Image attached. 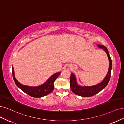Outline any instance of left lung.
Masks as SVG:
<instances>
[{
    "label": "left lung",
    "instance_id": "obj_1",
    "mask_svg": "<svg viewBox=\"0 0 124 124\" xmlns=\"http://www.w3.org/2000/svg\"><path fill=\"white\" fill-rule=\"evenodd\" d=\"M98 46L99 48H103L106 51L108 56V59H109L110 66L109 68H108V74L102 82H101V83L92 86H80L77 83L74 74L71 73L70 77V87L74 94L85 97L93 96L97 94V93H98L101 91H102L104 88L106 87L108 82H109L111 78V69L112 67V59L107 48L106 46L100 44H98Z\"/></svg>",
    "mask_w": 124,
    "mask_h": 124
}]
</instances>
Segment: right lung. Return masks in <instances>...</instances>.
<instances>
[{"instance_id":"obj_1","label":"right lung","mask_w":124,"mask_h":124,"mask_svg":"<svg viewBox=\"0 0 124 124\" xmlns=\"http://www.w3.org/2000/svg\"><path fill=\"white\" fill-rule=\"evenodd\" d=\"M60 74H61V72H58L53 74L46 82H45L43 84L40 86H37V87H30V86L21 84L16 80L14 77V70L12 68L13 78L15 83L16 84L17 87L29 96L32 97H36V98H40V97L47 95L53 91L54 82Z\"/></svg>"}]
</instances>
